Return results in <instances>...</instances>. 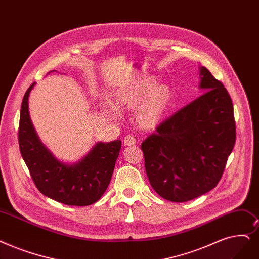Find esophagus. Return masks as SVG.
Returning a JSON list of instances; mask_svg holds the SVG:
<instances>
[{"label":"esophagus","mask_w":259,"mask_h":259,"mask_svg":"<svg viewBox=\"0 0 259 259\" xmlns=\"http://www.w3.org/2000/svg\"><path fill=\"white\" fill-rule=\"evenodd\" d=\"M136 143H137V139L133 136H130V134H128V136H126L125 139H123V144L126 146H133L136 145Z\"/></svg>","instance_id":"1"}]
</instances>
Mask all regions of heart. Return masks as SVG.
Instances as JSON below:
<instances>
[{
    "mask_svg": "<svg viewBox=\"0 0 259 259\" xmlns=\"http://www.w3.org/2000/svg\"><path fill=\"white\" fill-rule=\"evenodd\" d=\"M172 93L166 84H157L152 78L121 88L115 96V105L119 109L133 110L134 118L143 129H153L162 121L170 106ZM115 115V112H111Z\"/></svg>",
    "mask_w": 259,
    "mask_h": 259,
    "instance_id": "1",
    "label": "heart"
}]
</instances>
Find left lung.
Here are the masks:
<instances>
[{"mask_svg": "<svg viewBox=\"0 0 259 259\" xmlns=\"http://www.w3.org/2000/svg\"><path fill=\"white\" fill-rule=\"evenodd\" d=\"M203 94L156 127L142 145L145 170L157 195L186 202L216 187L236 141L230 94L200 67Z\"/></svg>", "mask_w": 259, "mask_h": 259, "instance_id": "1", "label": "left lung"}]
</instances>
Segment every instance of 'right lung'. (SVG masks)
<instances>
[{"instance_id":"right-lung-1","label":"right lung","mask_w":259,"mask_h":259,"mask_svg":"<svg viewBox=\"0 0 259 259\" xmlns=\"http://www.w3.org/2000/svg\"><path fill=\"white\" fill-rule=\"evenodd\" d=\"M33 85L35 82L23 97L18 131L20 151L33 183L44 196L65 205L95 203L109 186L121 142L97 143L82 160L73 165L56 160L38 139L30 121L28 95Z\"/></svg>"}]
</instances>
